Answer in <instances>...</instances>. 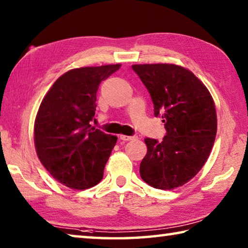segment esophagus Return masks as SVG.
I'll list each match as a JSON object with an SVG mask.
<instances>
[{
    "mask_svg": "<svg viewBox=\"0 0 248 248\" xmlns=\"http://www.w3.org/2000/svg\"><path fill=\"white\" fill-rule=\"evenodd\" d=\"M137 136H126V135H120V140H136Z\"/></svg>",
    "mask_w": 248,
    "mask_h": 248,
    "instance_id": "obj_1",
    "label": "esophagus"
}]
</instances>
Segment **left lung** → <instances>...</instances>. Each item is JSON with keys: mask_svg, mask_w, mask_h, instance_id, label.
<instances>
[{"mask_svg": "<svg viewBox=\"0 0 248 248\" xmlns=\"http://www.w3.org/2000/svg\"><path fill=\"white\" fill-rule=\"evenodd\" d=\"M148 89L155 116L167 129L162 141L146 138L141 179L159 189L184 185L201 171L214 147L217 112L209 90L194 74L175 64H136Z\"/></svg>", "mask_w": 248, "mask_h": 248, "instance_id": "8db88e82", "label": "left lung"}]
</instances>
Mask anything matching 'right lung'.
Segmentation results:
<instances>
[{
  "mask_svg": "<svg viewBox=\"0 0 248 248\" xmlns=\"http://www.w3.org/2000/svg\"><path fill=\"white\" fill-rule=\"evenodd\" d=\"M121 64L74 68L47 91L34 121V146L46 171L73 189L97 185L117 137L90 125L101 81Z\"/></svg>",
  "mask_w": 248,
  "mask_h": 248,
  "instance_id": "obj_1",
  "label": "right lung"
}]
</instances>
